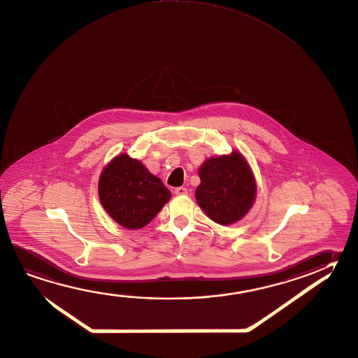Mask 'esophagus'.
Listing matches in <instances>:
<instances>
[{
  "instance_id": "34e87169",
  "label": "esophagus",
  "mask_w": 358,
  "mask_h": 358,
  "mask_svg": "<svg viewBox=\"0 0 358 358\" xmlns=\"http://www.w3.org/2000/svg\"><path fill=\"white\" fill-rule=\"evenodd\" d=\"M175 194H176L177 196H185V194H188V189L186 187H177L176 189H175Z\"/></svg>"
}]
</instances>
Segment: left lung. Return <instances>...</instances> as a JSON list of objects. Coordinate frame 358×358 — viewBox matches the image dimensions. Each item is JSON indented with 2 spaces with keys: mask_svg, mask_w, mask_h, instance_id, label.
<instances>
[{
  "mask_svg": "<svg viewBox=\"0 0 358 358\" xmlns=\"http://www.w3.org/2000/svg\"><path fill=\"white\" fill-rule=\"evenodd\" d=\"M201 183L196 200L203 213L220 225H230L243 219L250 210L257 183L244 156L231 155L206 159L199 170Z\"/></svg>",
  "mask_w": 358,
  "mask_h": 358,
  "instance_id": "left-lung-1",
  "label": "left lung"
}]
</instances>
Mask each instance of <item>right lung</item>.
Segmentation results:
<instances>
[{
    "mask_svg": "<svg viewBox=\"0 0 358 358\" xmlns=\"http://www.w3.org/2000/svg\"><path fill=\"white\" fill-rule=\"evenodd\" d=\"M98 192L101 206L126 229H141L156 217L171 199L164 182L138 159L126 153L112 159L101 172Z\"/></svg>",
    "mask_w": 358,
    "mask_h": 358,
    "instance_id": "obj_1",
    "label": "right lung"
}]
</instances>
